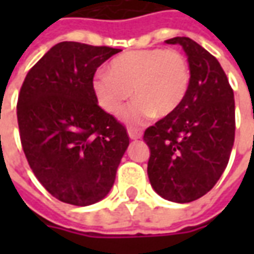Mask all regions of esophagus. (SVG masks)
I'll use <instances>...</instances> for the list:
<instances>
[{"label":"esophagus","mask_w":254,"mask_h":254,"mask_svg":"<svg viewBox=\"0 0 254 254\" xmlns=\"http://www.w3.org/2000/svg\"><path fill=\"white\" fill-rule=\"evenodd\" d=\"M127 134H129V137L132 138V140H137V138L143 137V133L140 129H134V127H127Z\"/></svg>","instance_id":"obj_1"}]
</instances>
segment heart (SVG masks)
Listing matches in <instances>:
<instances>
[{
  "label": "heart",
  "instance_id": "obj_1",
  "mask_svg": "<svg viewBox=\"0 0 254 254\" xmlns=\"http://www.w3.org/2000/svg\"><path fill=\"white\" fill-rule=\"evenodd\" d=\"M91 84L96 102L111 114L133 94L136 99L121 117L137 125L154 116H170L182 105L190 85V67L178 50H133L114 58L109 72L95 73Z\"/></svg>",
  "mask_w": 254,
  "mask_h": 254
}]
</instances>
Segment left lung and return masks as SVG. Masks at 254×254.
<instances>
[{"instance_id":"left-lung-1","label":"left lung","mask_w":254,"mask_h":254,"mask_svg":"<svg viewBox=\"0 0 254 254\" xmlns=\"http://www.w3.org/2000/svg\"><path fill=\"white\" fill-rule=\"evenodd\" d=\"M180 45L190 67L182 105L144 132L154 190L169 201L190 202L211 190L229 163L235 134L234 92L212 54L187 36Z\"/></svg>"}]
</instances>
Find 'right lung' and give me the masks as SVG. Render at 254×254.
Returning <instances> with one entry per match:
<instances>
[{
	"mask_svg": "<svg viewBox=\"0 0 254 254\" xmlns=\"http://www.w3.org/2000/svg\"><path fill=\"white\" fill-rule=\"evenodd\" d=\"M120 49L61 42L27 73L17 100L20 140L31 170L60 201L105 198L129 145L125 127L102 110L92 77Z\"/></svg>",
	"mask_w": 254,
	"mask_h": 254,
	"instance_id": "add662e5",
	"label": "right lung"
}]
</instances>
